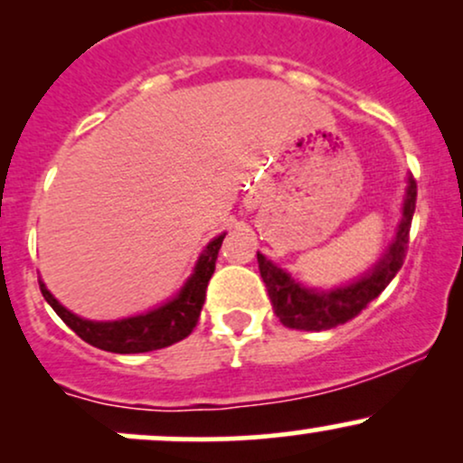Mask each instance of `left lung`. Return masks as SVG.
Returning a JSON list of instances; mask_svg holds the SVG:
<instances>
[{"mask_svg":"<svg viewBox=\"0 0 463 463\" xmlns=\"http://www.w3.org/2000/svg\"><path fill=\"white\" fill-rule=\"evenodd\" d=\"M407 183L402 217L394 241H392L387 252L368 274L353 280L350 285L337 287V289L331 291L309 289V287L296 283L285 269H280L279 265L268 261L261 252H257L259 269H261V279L265 287H268L274 313L287 328H296V331H326V328L346 324L353 317H357L392 283V279L402 268V261L407 257L409 228H411L413 211H416V180L409 178Z\"/></svg>","mask_w":463,"mask_h":463,"instance_id":"left-lung-1","label":"left lung"}]
</instances>
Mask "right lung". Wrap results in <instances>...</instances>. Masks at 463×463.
<instances>
[{
	"label": "right lung",
	"mask_w": 463,
	"mask_h": 463,
	"mask_svg": "<svg viewBox=\"0 0 463 463\" xmlns=\"http://www.w3.org/2000/svg\"><path fill=\"white\" fill-rule=\"evenodd\" d=\"M224 235L215 237L209 246L202 250L198 263L194 268V274L189 276L187 283L178 291L176 298L165 302V305L156 307V309L141 313V316L124 317V320L115 322L84 320V317H78L76 313L65 309L47 291L43 280L39 279L41 294L50 302L52 309L58 313V317L80 339H84V342L91 344L95 348L119 354H135L172 346V344H176L191 335L195 324H198L202 305H204L206 298V287H209L211 276L215 272L217 252H220Z\"/></svg>",
	"instance_id": "obj_1"
}]
</instances>
